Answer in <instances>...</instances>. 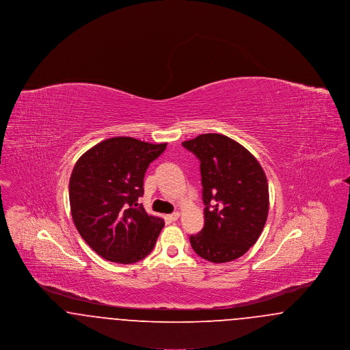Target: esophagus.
<instances>
[{"mask_svg":"<svg viewBox=\"0 0 350 350\" xmlns=\"http://www.w3.org/2000/svg\"><path fill=\"white\" fill-rule=\"evenodd\" d=\"M178 217H180V213H173V214L167 215V219H169V220H172V221H176Z\"/></svg>","mask_w":350,"mask_h":350,"instance_id":"esophagus-1","label":"esophagus"}]
</instances>
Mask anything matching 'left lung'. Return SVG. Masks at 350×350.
<instances>
[{
	"label": "left lung",
	"mask_w": 350,
	"mask_h": 350,
	"mask_svg": "<svg viewBox=\"0 0 350 350\" xmlns=\"http://www.w3.org/2000/svg\"><path fill=\"white\" fill-rule=\"evenodd\" d=\"M183 147L200 161L204 227L190 236L202 258L230 262L250 250L267 223L269 187L257 159L220 133H203Z\"/></svg>",
	"instance_id": "left-lung-1"
}]
</instances>
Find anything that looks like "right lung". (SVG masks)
<instances>
[{"mask_svg":"<svg viewBox=\"0 0 350 350\" xmlns=\"http://www.w3.org/2000/svg\"><path fill=\"white\" fill-rule=\"evenodd\" d=\"M167 148L129 136L106 139L77 160L69 180L73 223L88 245L117 264H133L150 254L164 228L137 200L144 174Z\"/></svg>","mask_w":350,"mask_h":350,"instance_id":"right-lung-1","label":"right lung"}]
</instances>
